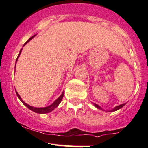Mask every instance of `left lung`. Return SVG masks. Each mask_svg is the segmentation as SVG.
<instances>
[{
  "instance_id": "left-lung-1",
  "label": "left lung",
  "mask_w": 148,
  "mask_h": 148,
  "mask_svg": "<svg viewBox=\"0 0 148 148\" xmlns=\"http://www.w3.org/2000/svg\"><path fill=\"white\" fill-rule=\"evenodd\" d=\"M125 104H120V105H119V106H117V107H114V108L113 109V110H110V111H109V112H114V111H117V110H120V108H122V107H123V106H125ZM95 107H97V108H98V109H100V110H102V109L101 108V107H99V106L98 105V104H95Z\"/></svg>"
}]
</instances>
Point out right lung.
Returning <instances> with one entry per match:
<instances>
[{"label":"right lung","instance_id":"obj_1","mask_svg":"<svg viewBox=\"0 0 148 148\" xmlns=\"http://www.w3.org/2000/svg\"><path fill=\"white\" fill-rule=\"evenodd\" d=\"M35 36H36V35H34V36H33L32 37H31V38H30L29 39H28V41H26V44H27V43L28 42V41H29L30 40H31V39H32V38H34V37ZM26 44H25L24 45H26ZM24 45H23V46H24ZM21 51H22V49H21L20 53H19V54H18V56L17 59H16V62H17V60H18V59L19 56H20L21 53ZM16 95H17L18 97L19 98V99H20V100L21 101V102L23 103V104H24L25 106H26V107H27L29 109V110H31V111L34 112H36V113H38V114H46V113L51 112L52 110H54V109L56 108V107H58V105H59V104H60V102H62V98H63V96H64V92H62V95H61V96L59 97L58 98V99H56V100H55V101H54V102L52 103V104H51V105L48 106V107H40V108H38V107H31V106L28 105V104H26V103H25L24 102H23V100H22L21 97L20 95H19L18 94V92H16Z\"/></svg>","mask_w":148,"mask_h":148}]
</instances>
